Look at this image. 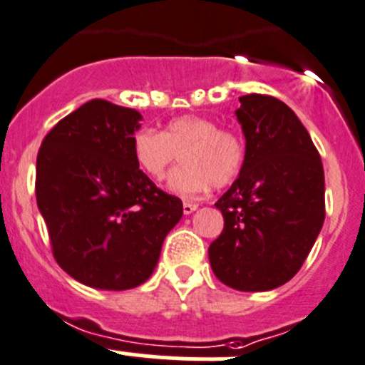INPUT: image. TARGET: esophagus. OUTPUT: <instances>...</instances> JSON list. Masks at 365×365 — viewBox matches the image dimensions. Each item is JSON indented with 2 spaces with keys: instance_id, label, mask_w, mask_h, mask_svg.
Returning a JSON list of instances; mask_svg holds the SVG:
<instances>
[{
  "instance_id": "1",
  "label": "esophagus",
  "mask_w": 365,
  "mask_h": 365,
  "mask_svg": "<svg viewBox=\"0 0 365 365\" xmlns=\"http://www.w3.org/2000/svg\"><path fill=\"white\" fill-rule=\"evenodd\" d=\"M197 207H198V204H195V202H184L182 204L184 215H191V212H193Z\"/></svg>"
}]
</instances>
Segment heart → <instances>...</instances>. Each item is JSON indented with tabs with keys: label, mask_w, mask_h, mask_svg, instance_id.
I'll return each instance as SVG.
<instances>
[{
	"label": "heart",
	"mask_w": 365,
	"mask_h": 365,
	"mask_svg": "<svg viewBox=\"0 0 365 365\" xmlns=\"http://www.w3.org/2000/svg\"><path fill=\"white\" fill-rule=\"evenodd\" d=\"M133 153L138 167L156 181L182 154L184 163L168 178V187L182 197H195L211 186H230L247 161L243 136L200 115L174 118L163 133L140 129L133 140Z\"/></svg>",
	"instance_id": "b5f03b06"
}]
</instances>
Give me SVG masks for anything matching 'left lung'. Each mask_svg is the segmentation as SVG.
I'll return each instance as SVG.
<instances>
[{
    "label": "left lung",
    "instance_id": "obj_1",
    "mask_svg": "<svg viewBox=\"0 0 365 365\" xmlns=\"http://www.w3.org/2000/svg\"><path fill=\"white\" fill-rule=\"evenodd\" d=\"M240 103L247 161L215 204L225 223L209 245V262L232 289L269 291L297 275L323 227L324 172L287 104L264 93H248Z\"/></svg>",
    "mask_w": 365,
    "mask_h": 365
}]
</instances>
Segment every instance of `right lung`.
<instances>
[{
    "mask_svg": "<svg viewBox=\"0 0 365 365\" xmlns=\"http://www.w3.org/2000/svg\"><path fill=\"white\" fill-rule=\"evenodd\" d=\"M142 115L93 99L42 140L35 195L53 257L88 287L125 291L153 275L161 247L182 216L135 160Z\"/></svg>",
    "mask_w": 365,
    "mask_h": 365,
    "instance_id": "1",
    "label": "right lung"
}]
</instances>
